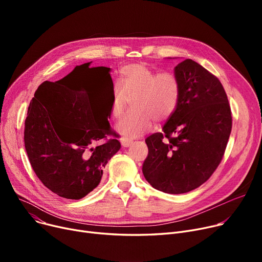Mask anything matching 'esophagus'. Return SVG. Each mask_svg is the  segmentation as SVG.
<instances>
[{"label":"esophagus","instance_id":"1","mask_svg":"<svg viewBox=\"0 0 262 262\" xmlns=\"http://www.w3.org/2000/svg\"><path fill=\"white\" fill-rule=\"evenodd\" d=\"M120 141H121L122 146H124V147H128V146L132 145V143H133V140H132V139L125 138V137H124V138H121Z\"/></svg>","mask_w":262,"mask_h":262}]
</instances>
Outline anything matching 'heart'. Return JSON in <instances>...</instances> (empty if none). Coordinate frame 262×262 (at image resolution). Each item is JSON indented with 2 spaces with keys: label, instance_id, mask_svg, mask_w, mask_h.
<instances>
[{
  "label": "heart",
  "instance_id": "obj_1",
  "mask_svg": "<svg viewBox=\"0 0 262 262\" xmlns=\"http://www.w3.org/2000/svg\"><path fill=\"white\" fill-rule=\"evenodd\" d=\"M181 87L177 77L168 71L156 72L143 62L123 66L118 85L113 88L112 114L120 118L133 101L134 109L118 124V132L129 138L152 129L154 120L163 122L176 110Z\"/></svg>",
  "mask_w": 262,
  "mask_h": 262
}]
</instances>
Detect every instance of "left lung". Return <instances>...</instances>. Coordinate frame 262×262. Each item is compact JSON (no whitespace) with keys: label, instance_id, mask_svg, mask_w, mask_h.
<instances>
[{"label":"left lung","instance_id":"left-lung-1","mask_svg":"<svg viewBox=\"0 0 262 262\" xmlns=\"http://www.w3.org/2000/svg\"><path fill=\"white\" fill-rule=\"evenodd\" d=\"M180 101L162 133L145 139L142 172L153 188L186 193L204 184L221 162L231 132L226 92L213 74L186 59L174 68Z\"/></svg>","mask_w":262,"mask_h":262}]
</instances>
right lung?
Here are the masks:
<instances>
[{
    "instance_id": "1",
    "label": "right lung",
    "mask_w": 262,
    "mask_h": 262,
    "mask_svg": "<svg viewBox=\"0 0 262 262\" xmlns=\"http://www.w3.org/2000/svg\"><path fill=\"white\" fill-rule=\"evenodd\" d=\"M66 77L47 80L36 90L27 110L24 144L41 183L61 198L79 200L98 187L121 144L109 139L92 146L110 134V124L102 122L89 94L69 87Z\"/></svg>"
}]
</instances>
